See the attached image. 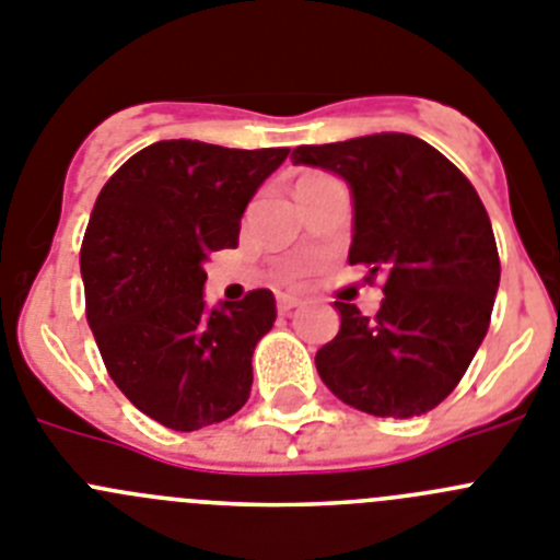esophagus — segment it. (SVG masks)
<instances>
[{"label":"esophagus","instance_id":"esophagus-1","mask_svg":"<svg viewBox=\"0 0 560 560\" xmlns=\"http://www.w3.org/2000/svg\"><path fill=\"white\" fill-rule=\"evenodd\" d=\"M276 306H279L281 315H287V312H292L295 306H301V299H295V295H279V299H276Z\"/></svg>","mask_w":560,"mask_h":560}]
</instances>
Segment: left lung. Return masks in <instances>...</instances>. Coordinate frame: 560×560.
I'll use <instances>...</instances> for the list:
<instances>
[{"instance_id":"1","label":"left lung","mask_w":560,"mask_h":560,"mask_svg":"<svg viewBox=\"0 0 560 560\" xmlns=\"http://www.w3.org/2000/svg\"><path fill=\"white\" fill-rule=\"evenodd\" d=\"M292 164L340 175L354 200L349 265L382 279L376 317L335 301L340 331L315 354L337 399L368 416L412 418L441 405L491 324L500 254L475 186L410 133L292 150Z\"/></svg>"}]
</instances>
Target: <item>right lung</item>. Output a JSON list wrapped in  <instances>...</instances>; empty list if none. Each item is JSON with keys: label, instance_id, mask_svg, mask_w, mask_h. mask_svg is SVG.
<instances>
[{"label": "right lung", "instance_id": "add662e5", "mask_svg": "<svg viewBox=\"0 0 560 560\" xmlns=\"http://www.w3.org/2000/svg\"><path fill=\"white\" fill-rule=\"evenodd\" d=\"M287 153L167 139L130 155L94 203L80 248L85 317L110 380L170 430L218 424L248 401L276 299L250 290L209 310L203 265L236 248L245 206Z\"/></svg>", "mask_w": 560, "mask_h": 560}]
</instances>
